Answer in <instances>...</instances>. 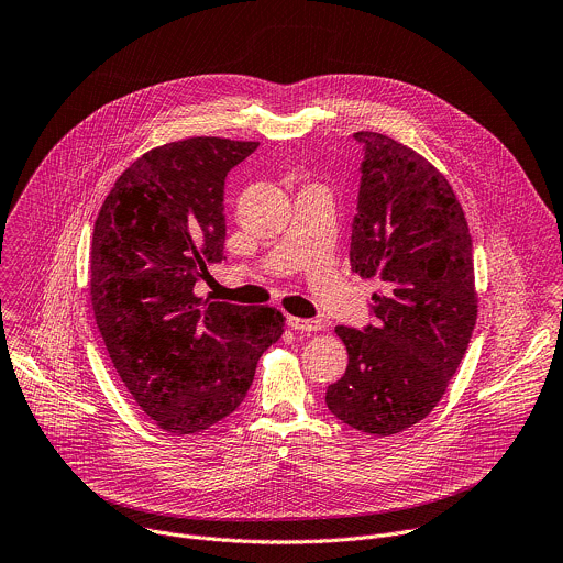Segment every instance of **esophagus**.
I'll return each mask as SVG.
<instances>
[{"label":"esophagus","mask_w":563,"mask_h":563,"mask_svg":"<svg viewBox=\"0 0 563 563\" xmlns=\"http://www.w3.org/2000/svg\"><path fill=\"white\" fill-rule=\"evenodd\" d=\"M287 325H289L291 330H296V332H318V330H323V320L289 316V318H287Z\"/></svg>","instance_id":"obj_1"}]
</instances>
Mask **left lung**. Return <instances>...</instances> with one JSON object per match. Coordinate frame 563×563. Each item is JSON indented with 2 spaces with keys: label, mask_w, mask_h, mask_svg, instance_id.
Here are the masks:
<instances>
[{
  "label": "left lung",
  "mask_w": 563,
  "mask_h": 563,
  "mask_svg": "<svg viewBox=\"0 0 563 563\" xmlns=\"http://www.w3.org/2000/svg\"><path fill=\"white\" fill-rule=\"evenodd\" d=\"M354 137L365 155L350 263L383 289L372 294L374 325L336 328L350 361L325 404L354 430L389 437L434 410L467 350L472 238L450 183L423 155L383 133Z\"/></svg>",
  "instance_id": "8db88e82"
}]
</instances>
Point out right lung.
I'll return each instance as SVG.
<instances>
[{
  "mask_svg": "<svg viewBox=\"0 0 563 563\" xmlns=\"http://www.w3.org/2000/svg\"><path fill=\"white\" fill-rule=\"evenodd\" d=\"M258 142L187 137L146 151L115 180L93 229L91 302L115 372L172 434L229 417L283 334L274 307L194 294L224 250V178Z\"/></svg>",
  "mask_w": 563,
  "mask_h": 563,
  "instance_id": "1",
  "label": "right lung"
}]
</instances>
